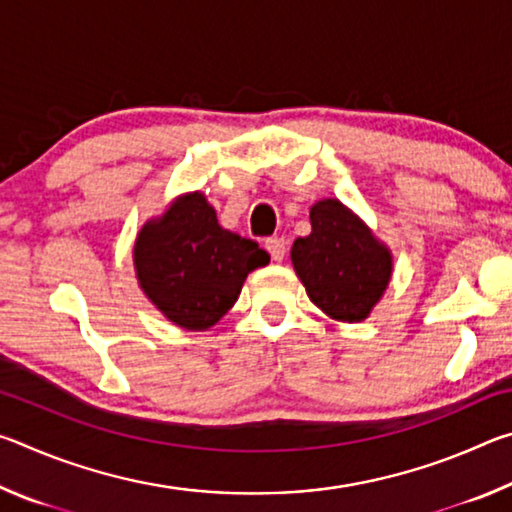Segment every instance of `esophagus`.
Masks as SVG:
<instances>
[{
  "instance_id": "esophagus-1",
  "label": "esophagus",
  "mask_w": 512,
  "mask_h": 512,
  "mask_svg": "<svg viewBox=\"0 0 512 512\" xmlns=\"http://www.w3.org/2000/svg\"><path fill=\"white\" fill-rule=\"evenodd\" d=\"M264 246L268 253H271L273 262H282L284 255H287V244H284V239H280V237H268Z\"/></svg>"
}]
</instances>
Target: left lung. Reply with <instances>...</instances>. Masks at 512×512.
Masks as SVG:
<instances>
[{"label":"left lung","mask_w":512,"mask_h":512,"mask_svg":"<svg viewBox=\"0 0 512 512\" xmlns=\"http://www.w3.org/2000/svg\"><path fill=\"white\" fill-rule=\"evenodd\" d=\"M311 235L293 241L291 262L307 296L329 318L361 323L391 282L393 255L336 198L309 210Z\"/></svg>","instance_id":"obj_1"}]
</instances>
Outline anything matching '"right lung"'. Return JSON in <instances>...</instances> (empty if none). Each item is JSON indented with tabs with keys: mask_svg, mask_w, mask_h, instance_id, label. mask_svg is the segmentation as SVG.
Listing matches in <instances>:
<instances>
[{
	"mask_svg": "<svg viewBox=\"0 0 512 512\" xmlns=\"http://www.w3.org/2000/svg\"><path fill=\"white\" fill-rule=\"evenodd\" d=\"M133 262L146 298L173 325L201 332L228 314L248 273L271 257L257 241L223 230L207 198L192 192L142 225Z\"/></svg>",
	"mask_w": 512,
	"mask_h": 512,
	"instance_id": "right-lung-1",
	"label": "right lung"
}]
</instances>
